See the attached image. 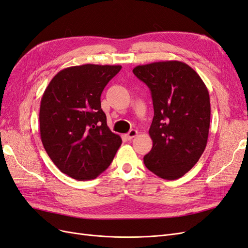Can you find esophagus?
<instances>
[{
    "label": "esophagus",
    "instance_id": "34e87169",
    "mask_svg": "<svg viewBox=\"0 0 248 248\" xmlns=\"http://www.w3.org/2000/svg\"><path fill=\"white\" fill-rule=\"evenodd\" d=\"M137 136H138V131L136 129H131L128 133L126 134V138L128 139V140H131L133 138H136Z\"/></svg>",
    "mask_w": 248,
    "mask_h": 248
}]
</instances>
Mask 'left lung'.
<instances>
[{
  "mask_svg": "<svg viewBox=\"0 0 248 248\" xmlns=\"http://www.w3.org/2000/svg\"><path fill=\"white\" fill-rule=\"evenodd\" d=\"M151 91L154 117L149 134L153 147L144 163L156 176L176 180L201 158L210 127V97L204 81L190 66L162 61L133 68Z\"/></svg>",
  "mask_w": 248,
  "mask_h": 248,
  "instance_id": "1",
  "label": "left lung"
}]
</instances>
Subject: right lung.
<instances>
[{
    "mask_svg": "<svg viewBox=\"0 0 248 248\" xmlns=\"http://www.w3.org/2000/svg\"><path fill=\"white\" fill-rule=\"evenodd\" d=\"M120 65L85 64L59 71L44 91L40 138L56 167L78 181L98 177L122 144L111 132L100 96Z\"/></svg>",
    "mask_w": 248,
    "mask_h": 248,
    "instance_id": "add662e5",
    "label": "right lung"
}]
</instances>
